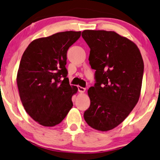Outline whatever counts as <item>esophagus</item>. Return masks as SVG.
I'll return each instance as SVG.
<instances>
[{
	"label": "esophagus",
	"mask_w": 160,
	"mask_h": 160,
	"mask_svg": "<svg viewBox=\"0 0 160 160\" xmlns=\"http://www.w3.org/2000/svg\"><path fill=\"white\" fill-rule=\"evenodd\" d=\"M85 90H86V89H85V88L80 87V86H79V87H78V91H79V92H80V93H83V92H85Z\"/></svg>",
	"instance_id": "esophagus-1"
}]
</instances>
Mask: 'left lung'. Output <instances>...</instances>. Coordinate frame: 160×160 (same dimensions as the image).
<instances>
[{
  "label": "left lung",
  "mask_w": 160,
  "mask_h": 160,
  "mask_svg": "<svg viewBox=\"0 0 160 160\" xmlns=\"http://www.w3.org/2000/svg\"><path fill=\"white\" fill-rule=\"evenodd\" d=\"M82 37L90 48L89 61L96 83L88 90L90 108L84 113L88 125L111 130L125 120L138 103L144 62L135 42L114 31L85 30Z\"/></svg>",
  "instance_id": "1"
}]
</instances>
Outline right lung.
<instances>
[{"label": "right lung", "mask_w": 160, "mask_h": 160, "mask_svg": "<svg viewBox=\"0 0 160 160\" xmlns=\"http://www.w3.org/2000/svg\"><path fill=\"white\" fill-rule=\"evenodd\" d=\"M81 32L65 31L40 38L22 54L17 73L19 96L26 112L45 127L61 122L72 108L78 88L70 85L67 51Z\"/></svg>", "instance_id": "obj_1"}]
</instances>
